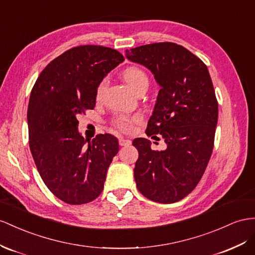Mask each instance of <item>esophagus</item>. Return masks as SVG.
<instances>
[{"label": "esophagus", "mask_w": 255, "mask_h": 255, "mask_svg": "<svg viewBox=\"0 0 255 255\" xmlns=\"http://www.w3.org/2000/svg\"><path fill=\"white\" fill-rule=\"evenodd\" d=\"M119 142H120V145L121 146H127L129 144H131V141L126 139V138H120Z\"/></svg>", "instance_id": "1"}]
</instances>
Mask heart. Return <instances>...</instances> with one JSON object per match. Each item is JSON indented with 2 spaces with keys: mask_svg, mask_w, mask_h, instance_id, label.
Returning a JSON list of instances; mask_svg holds the SVG:
<instances>
[{
  "mask_svg": "<svg viewBox=\"0 0 255 255\" xmlns=\"http://www.w3.org/2000/svg\"><path fill=\"white\" fill-rule=\"evenodd\" d=\"M123 77L125 82L129 85V87L131 88L134 93L136 94L138 91L143 88L148 86V78L144 71L141 70L140 68L136 67H130L123 72ZM108 81L103 80L101 83L98 85V88L96 91V98L97 99H100L102 97L104 90L107 88ZM138 121V117H128V116H119L114 121V126L119 128L122 131H128L131 128L132 124Z\"/></svg>",
  "mask_w": 255,
  "mask_h": 255,
  "instance_id": "heart-1",
  "label": "heart"
}]
</instances>
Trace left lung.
<instances>
[{
    "label": "left lung",
    "instance_id": "obj_1",
    "mask_svg": "<svg viewBox=\"0 0 255 255\" xmlns=\"http://www.w3.org/2000/svg\"><path fill=\"white\" fill-rule=\"evenodd\" d=\"M126 57L147 68L160 86L145 132L161 134L167 144L159 152L145 138L133 140L135 184L146 198L172 204L194 190L211 157L219 115L211 77L198 57L175 43L143 45Z\"/></svg>",
    "mask_w": 255,
    "mask_h": 255
}]
</instances>
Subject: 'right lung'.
<instances>
[{"instance_id":"1","label":"right lung","mask_w":255,"mask_h":255,"mask_svg":"<svg viewBox=\"0 0 255 255\" xmlns=\"http://www.w3.org/2000/svg\"><path fill=\"white\" fill-rule=\"evenodd\" d=\"M123 61L112 48L77 46L50 61L32 88L27 115L31 154L48 190L67 204L96 199L119 153L112 134L84 139L77 115L95 108L98 85Z\"/></svg>"}]
</instances>
